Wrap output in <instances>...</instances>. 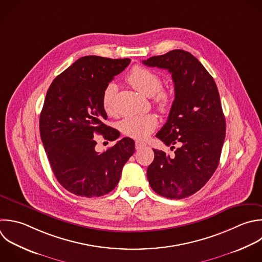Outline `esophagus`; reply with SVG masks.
I'll return each mask as SVG.
<instances>
[{"label": "esophagus", "mask_w": 262, "mask_h": 262, "mask_svg": "<svg viewBox=\"0 0 262 262\" xmlns=\"http://www.w3.org/2000/svg\"><path fill=\"white\" fill-rule=\"evenodd\" d=\"M146 144L144 143V142H141V141H136L135 142V148L137 149V150H139V149H141L142 147H144Z\"/></svg>", "instance_id": "esophagus-1"}]
</instances>
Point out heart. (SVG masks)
<instances>
[{
    "label": "heart",
    "mask_w": 262,
    "mask_h": 262,
    "mask_svg": "<svg viewBox=\"0 0 262 262\" xmlns=\"http://www.w3.org/2000/svg\"><path fill=\"white\" fill-rule=\"evenodd\" d=\"M127 82L138 92L146 96H154L155 103L158 108L167 113L170 111L173 103V94L167 89L162 87V79L156 72L136 66L134 67L126 78ZM117 93V85L108 83L102 92V106L107 114L114 112V101ZM158 126V119L154 114H146L140 116H129L124 118L119 128L121 132L135 139H145L148 135L156 130Z\"/></svg>",
    "instance_id": "b5f03b06"
}]
</instances>
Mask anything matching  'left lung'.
Wrapping results in <instances>:
<instances>
[{"instance_id": "left-lung-1", "label": "left lung", "mask_w": 262, "mask_h": 262, "mask_svg": "<svg viewBox=\"0 0 262 262\" xmlns=\"http://www.w3.org/2000/svg\"><path fill=\"white\" fill-rule=\"evenodd\" d=\"M142 62L172 75L175 98L166 124L156 136L171 148L178 145L173 157L154 149L147 179L162 196L187 198L208 182L219 164L226 125L217 86L203 64L184 50Z\"/></svg>"}]
</instances>
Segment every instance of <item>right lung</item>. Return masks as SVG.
Wrapping results in <instances>:
<instances>
[{
  "mask_svg": "<svg viewBox=\"0 0 262 262\" xmlns=\"http://www.w3.org/2000/svg\"><path fill=\"white\" fill-rule=\"evenodd\" d=\"M129 58L111 59L90 55L79 58L50 85L40 116L41 139L52 171L70 192L100 196L119 183L125 163L135 151V142L124 137L103 152H97L95 134L114 141L120 132L103 123L107 115L102 92Z\"/></svg>",
  "mask_w": 262,
  "mask_h": 262,
  "instance_id": "right-lung-1",
  "label": "right lung"
}]
</instances>
